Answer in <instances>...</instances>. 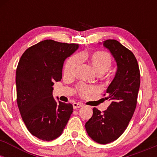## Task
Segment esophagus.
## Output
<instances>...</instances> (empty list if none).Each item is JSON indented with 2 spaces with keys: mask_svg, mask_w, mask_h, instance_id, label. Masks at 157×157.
<instances>
[{
  "mask_svg": "<svg viewBox=\"0 0 157 157\" xmlns=\"http://www.w3.org/2000/svg\"><path fill=\"white\" fill-rule=\"evenodd\" d=\"M83 106V105L81 103H77V102H75V103H73V108L75 109H79V108H81Z\"/></svg>",
  "mask_w": 157,
  "mask_h": 157,
  "instance_id": "obj_1",
  "label": "esophagus"
}]
</instances>
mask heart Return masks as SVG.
<instances>
[{
  "label": "heart",
  "mask_w": 157,
  "mask_h": 157,
  "mask_svg": "<svg viewBox=\"0 0 157 157\" xmlns=\"http://www.w3.org/2000/svg\"><path fill=\"white\" fill-rule=\"evenodd\" d=\"M87 60L99 75H102L109 71L113 65L111 55L105 52H94L92 53H80V55L71 56L66 61L63 72L66 76L71 77L75 75L80 67L82 60ZM79 94L82 97H87L91 94L97 91L94 86H87L84 84H79L77 86Z\"/></svg>",
  "instance_id": "obj_1"
}]
</instances>
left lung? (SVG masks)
Returning a JSON list of instances; mask_svg holds the SVG:
<instances>
[{"instance_id": "1", "label": "left lung", "mask_w": 157, "mask_h": 157, "mask_svg": "<svg viewBox=\"0 0 157 157\" xmlns=\"http://www.w3.org/2000/svg\"><path fill=\"white\" fill-rule=\"evenodd\" d=\"M103 46L117 63L116 75L106 90L105 100L111 101L107 110L93 109L86 123V131L94 141L108 144L117 140L127 128L136 109L140 85L139 65L133 52L116 40H106Z\"/></svg>"}]
</instances>
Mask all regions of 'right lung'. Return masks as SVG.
Segmentation results:
<instances>
[{
	"label": "right lung",
	"mask_w": 157,
	"mask_h": 157,
	"mask_svg": "<svg viewBox=\"0 0 157 157\" xmlns=\"http://www.w3.org/2000/svg\"><path fill=\"white\" fill-rule=\"evenodd\" d=\"M78 44L45 40L28 48L16 70L17 106L27 129L33 136L51 141L60 136L73 105L57 101L52 95L55 82L62 79L64 60Z\"/></svg>",
	"instance_id": "obj_1"
}]
</instances>
